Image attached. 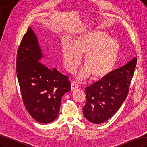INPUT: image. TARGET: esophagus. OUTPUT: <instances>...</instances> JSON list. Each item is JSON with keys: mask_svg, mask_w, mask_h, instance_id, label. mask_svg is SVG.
Listing matches in <instances>:
<instances>
[{"mask_svg": "<svg viewBox=\"0 0 147 147\" xmlns=\"http://www.w3.org/2000/svg\"><path fill=\"white\" fill-rule=\"evenodd\" d=\"M78 85L77 84V83L76 82H72L71 83V87H70V88H71V90H76L77 88H78Z\"/></svg>", "mask_w": 147, "mask_h": 147, "instance_id": "1", "label": "esophagus"}]
</instances>
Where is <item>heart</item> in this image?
I'll list each match as a JSON object with an SVG mask.
<instances>
[{"label":"heart","mask_w":147,"mask_h":147,"mask_svg":"<svg viewBox=\"0 0 147 147\" xmlns=\"http://www.w3.org/2000/svg\"><path fill=\"white\" fill-rule=\"evenodd\" d=\"M74 44L66 43L62 47L64 67L73 72L80 64L84 55L85 67L77 74L78 79H84L92 74L95 78L109 74L115 66L119 45L117 41L104 31L92 29L78 35Z\"/></svg>","instance_id":"heart-1"}]
</instances>
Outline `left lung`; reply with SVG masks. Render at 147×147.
<instances>
[{
    "mask_svg": "<svg viewBox=\"0 0 147 147\" xmlns=\"http://www.w3.org/2000/svg\"><path fill=\"white\" fill-rule=\"evenodd\" d=\"M137 58L111 71L104 79L85 88L86 103L83 113L86 119L95 124L109 120L126 99L134 76Z\"/></svg>",
    "mask_w": 147,
    "mask_h": 147,
    "instance_id": "1",
    "label": "left lung"
}]
</instances>
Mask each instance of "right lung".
Masks as SVG:
<instances>
[{"label":"right lung","instance_id":"add662e5","mask_svg":"<svg viewBox=\"0 0 147 147\" xmlns=\"http://www.w3.org/2000/svg\"><path fill=\"white\" fill-rule=\"evenodd\" d=\"M43 57L35 34L28 27L19 47L16 69L25 107L32 118L49 123L58 116L61 98L70 90L69 78L40 62Z\"/></svg>","mask_w":147,"mask_h":147}]
</instances>
